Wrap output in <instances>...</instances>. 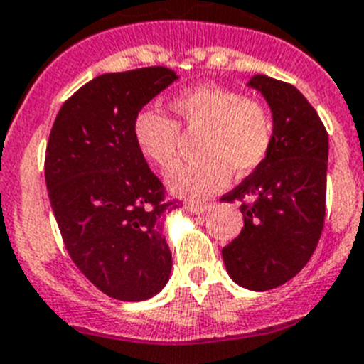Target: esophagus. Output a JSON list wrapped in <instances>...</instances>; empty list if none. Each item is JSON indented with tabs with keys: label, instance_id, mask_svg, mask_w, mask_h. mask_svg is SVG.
<instances>
[{
	"label": "esophagus",
	"instance_id": "obj_1",
	"mask_svg": "<svg viewBox=\"0 0 364 364\" xmlns=\"http://www.w3.org/2000/svg\"><path fill=\"white\" fill-rule=\"evenodd\" d=\"M210 203H188L187 209L191 210V213H196V215H203L205 210L210 209Z\"/></svg>",
	"mask_w": 364,
	"mask_h": 364
}]
</instances>
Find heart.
<instances>
[{
    "label": "heart",
    "mask_w": 364,
    "mask_h": 364,
    "mask_svg": "<svg viewBox=\"0 0 364 364\" xmlns=\"http://www.w3.org/2000/svg\"><path fill=\"white\" fill-rule=\"evenodd\" d=\"M172 109L188 131H201L196 161L179 164L168 187L183 198H207L224 187L229 170L246 173L267 159L274 122L264 103L231 88L203 87L177 94ZM133 136L149 163L168 170L176 164L179 125L173 118L144 109L133 124Z\"/></svg>",
    "instance_id": "1"
}]
</instances>
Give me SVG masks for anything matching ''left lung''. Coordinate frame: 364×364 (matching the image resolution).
<instances>
[{
	"instance_id": "left-lung-1",
	"label": "left lung",
	"mask_w": 364,
	"mask_h": 364,
	"mask_svg": "<svg viewBox=\"0 0 364 364\" xmlns=\"http://www.w3.org/2000/svg\"><path fill=\"white\" fill-rule=\"evenodd\" d=\"M274 120L267 159L224 201H242L244 228L222 250L235 283L250 291L283 285L307 264L326 216L328 131L296 87L253 75Z\"/></svg>"
}]
</instances>
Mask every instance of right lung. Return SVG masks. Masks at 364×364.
Instances as JSON below:
<instances>
[{"label":"right lung","instance_id":"obj_1","mask_svg":"<svg viewBox=\"0 0 364 364\" xmlns=\"http://www.w3.org/2000/svg\"><path fill=\"white\" fill-rule=\"evenodd\" d=\"M176 79L164 66L97 75L63 103L48 140L46 187L64 246L114 300H148L172 272L163 220L179 203L166 200L133 124Z\"/></svg>","mask_w":364,"mask_h":364}]
</instances>
